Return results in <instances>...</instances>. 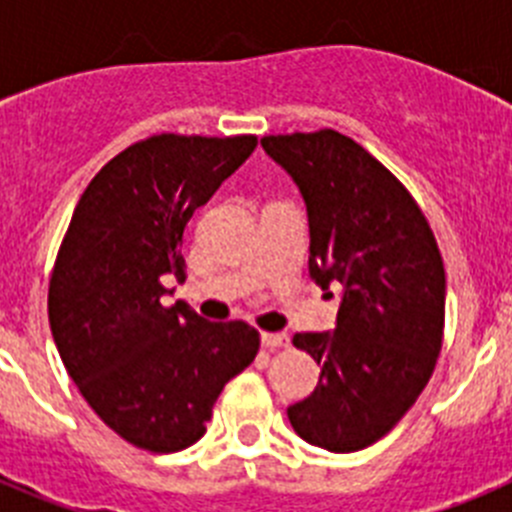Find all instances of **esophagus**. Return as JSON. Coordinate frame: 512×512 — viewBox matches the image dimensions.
I'll return each mask as SVG.
<instances>
[{
	"instance_id": "obj_1",
	"label": "esophagus",
	"mask_w": 512,
	"mask_h": 512,
	"mask_svg": "<svg viewBox=\"0 0 512 512\" xmlns=\"http://www.w3.org/2000/svg\"><path fill=\"white\" fill-rule=\"evenodd\" d=\"M261 343L266 348H287L289 336L287 333H261Z\"/></svg>"
}]
</instances>
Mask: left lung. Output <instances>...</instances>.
I'll return each instance as SVG.
<instances>
[{
	"mask_svg": "<svg viewBox=\"0 0 512 512\" xmlns=\"http://www.w3.org/2000/svg\"><path fill=\"white\" fill-rule=\"evenodd\" d=\"M261 148L307 207L312 282L343 287L336 328L295 336L320 379L289 405V423L320 449H366L413 408L441 351L446 274L436 238L408 189L356 140L320 130L269 135Z\"/></svg>",
	"mask_w": 512,
	"mask_h": 512,
	"instance_id": "left-lung-1",
	"label": "left lung"
}]
</instances>
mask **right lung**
<instances>
[{"label": "right lung", "mask_w": 512, "mask_h": 512, "mask_svg": "<svg viewBox=\"0 0 512 512\" xmlns=\"http://www.w3.org/2000/svg\"><path fill=\"white\" fill-rule=\"evenodd\" d=\"M256 143L140 140L94 176L71 215L48 289L53 341L94 413L140 449L200 441L217 395L259 354L251 325L210 323L182 300L161 305L164 279H184L189 217Z\"/></svg>", "instance_id": "add662e5"}]
</instances>
